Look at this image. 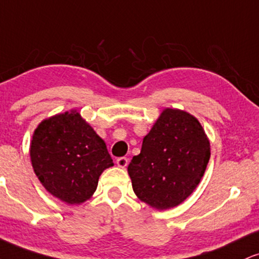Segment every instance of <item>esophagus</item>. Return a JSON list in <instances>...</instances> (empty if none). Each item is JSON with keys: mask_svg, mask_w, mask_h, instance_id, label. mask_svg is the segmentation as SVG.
<instances>
[{"mask_svg": "<svg viewBox=\"0 0 259 259\" xmlns=\"http://www.w3.org/2000/svg\"><path fill=\"white\" fill-rule=\"evenodd\" d=\"M127 163H129V159H127L126 157H120L117 159V165L119 167H123V169L125 166H127Z\"/></svg>", "mask_w": 259, "mask_h": 259, "instance_id": "obj_1", "label": "esophagus"}]
</instances>
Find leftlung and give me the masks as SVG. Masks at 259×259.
Returning <instances> with one entry per match:
<instances>
[{
    "label": "left lung",
    "mask_w": 259,
    "mask_h": 259,
    "mask_svg": "<svg viewBox=\"0 0 259 259\" xmlns=\"http://www.w3.org/2000/svg\"><path fill=\"white\" fill-rule=\"evenodd\" d=\"M210 154V141L197 118L165 108L127 166L134 192L157 210L175 207L197 188Z\"/></svg>",
    "instance_id": "8db88e82"
}]
</instances>
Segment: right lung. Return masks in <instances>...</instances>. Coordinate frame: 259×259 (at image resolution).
I'll list each match as a JSON object with an SVG mask.
<instances>
[{
	"label": "right lung",
	"instance_id": "obj_1",
	"mask_svg": "<svg viewBox=\"0 0 259 259\" xmlns=\"http://www.w3.org/2000/svg\"><path fill=\"white\" fill-rule=\"evenodd\" d=\"M30 157L42 186L68 205L88 200L102 171L113 166L105 141L77 111L40 121L31 140Z\"/></svg>",
	"mask_w": 259,
	"mask_h": 259
}]
</instances>
